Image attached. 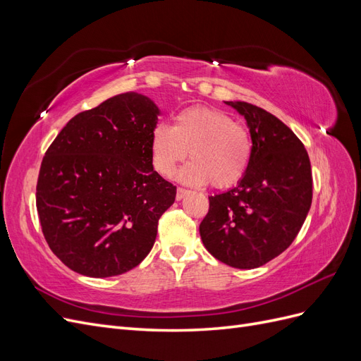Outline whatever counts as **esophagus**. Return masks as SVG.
Returning a JSON list of instances; mask_svg holds the SVG:
<instances>
[{
  "label": "esophagus",
  "instance_id": "1",
  "mask_svg": "<svg viewBox=\"0 0 361 361\" xmlns=\"http://www.w3.org/2000/svg\"><path fill=\"white\" fill-rule=\"evenodd\" d=\"M187 194H188V191L185 190V188H178V191H176V200H182Z\"/></svg>",
  "mask_w": 361,
  "mask_h": 361
}]
</instances>
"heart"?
<instances>
[{
	"label": "heart",
	"mask_w": 361,
	"mask_h": 361,
	"mask_svg": "<svg viewBox=\"0 0 361 361\" xmlns=\"http://www.w3.org/2000/svg\"><path fill=\"white\" fill-rule=\"evenodd\" d=\"M188 150L192 161L179 171V180L192 187L211 182L223 190L244 178L253 143L248 129L228 114L192 106L174 117L171 128L157 125L150 134L152 162L164 176H173Z\"/></svg>",
	"instance_id": "b5f03b06"
}]
</instances>
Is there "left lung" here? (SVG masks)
Here are the masks:
<instances>
[{"label":"left lung","mask_w":361,"mask_h":361,"mask_svg":"<svg viewBox=\"0 0 361 361\" xmlns=\"http://www.w3.org/2000/svg\"><path fill=\"white\" fill-rule=\"evenodd\" d=\"M224 104L245 118L253 152L244 178L209 197L200 236L223 264L253 269L297 238L312 204V167L298 137L276 116L241 101Z\"/></svg>","instance_id":"obj_1"}]
</instances>
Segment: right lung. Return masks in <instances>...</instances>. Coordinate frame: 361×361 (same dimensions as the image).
Instances as JSON below:
<instances>
[{"instance_id":"add662e5","label":"right lung","mask_w":361,"mask_h":361,"mask_svg":"<svg viewBox=\"0 0 361 361\" xmlns=\"http://www.w3.org/2000/svg\"><path fill=\"white\" fill-rule=\"evenodd\" d=\"M159 114L145 94H117L71 118L47 150L36 188L42 232L78 274H125L154 247L159 218L176 199L152 164Z\"/></svg>"}]
</instances>
